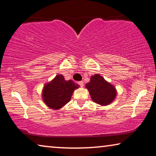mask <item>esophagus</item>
I'll use <instances>...</instances> for the list:
<instances>
[{
  "label": "esophagus",
  "mask_w": 156,
  "mask_h": 156,
  "mask_svg": "<svg viewBox=\"0 0 156 156\" xmlns=\"http://www.w3.org/2000/svg\"><path fill=\"white\" fill-rule=\"evenodd\" d=\"M78 85L80 86V87H83V85H84V83L83 82V81H80V82H78Z\"/></svg>",
  "instance_id": "34e87169"
}]
</instances>
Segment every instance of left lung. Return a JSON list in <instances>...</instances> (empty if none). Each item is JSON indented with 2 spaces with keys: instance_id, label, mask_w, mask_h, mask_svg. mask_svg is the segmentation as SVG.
I'll return each mask as SVG.
<instances>
[{
  "instance_id": "obj_1",
  "label": "left lung",
  "mask_w": 156,
  "mask_h": 156,
  "mask_svg": "<svg viewBox=\"0 0 156 156\" xmlns=\"http://www.w3.org/2000/svg\"><path fill=\"white\" fill-rule=\"evenodd\" d=\"M94 102L101 105H108L112 103L117 96V90L99 74L91 76L90 81L85 85Z\"/></svg>"
}]
</instances>
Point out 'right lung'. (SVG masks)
I'll list each match as a JSON object with an SVG mask.
<instances>
[{
  "instance_id": "right-lung-1",
  "label": "right lung",
  "mask_w": 156,
  "mask_h": 156,
  "mask_svg": "<svg viewBox=\"0 0 156 156\" xmlns=\"http://www.w3.org/2000/svg\"><path fill=\"white\" fill-rule=\"evenodd\" d=\"M80 85L73 80H66L62 74H58L42 90V100L48 108L59 110L71 100L73 91Z\"/></svg>"
}]
</instances>
